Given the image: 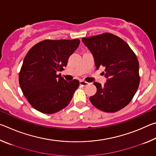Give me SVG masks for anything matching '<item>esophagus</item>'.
<instances>
[{"mask_svg": "<svg viewBox=\"0 0 156 156\" xmlns=\"http://www.w3.org/2000/svg\"><path fill=\"white\" fill-rule=\"evenodd\" d=\"M89 84V83H87V82H85L84 80H80V84H81V85H83V86H87V85H88Z\"/></svg>", "mask_w": 156, "mask_h": 156, "instance_id": "34e87169", "label": "esophagus"}]
</instances>
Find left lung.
Masks as SVG:
<instances>
[{"instance_id": "left-lung-1", "label": "left lung", "mask_w": 156, "mask_h": 156, "mask_svg": "<svg viewBox=\"0 0 156 156\" xmlns=\"http://www.w3.org/2000/svg\"><path fill=\"white\" fill-rule=\"evenodd\" d=\"M83 42L93 55L96 69L105 67L104 86L94 83L96 94L89 98L97 109L113 113L126 107L140 84L139 62L129 44L117 36L105 33L83 38Z\"/></svg>"}]
</instances>
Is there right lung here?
I'll use <instances>...</instances> for the list:
<instances>
[{"label":"right lung","mask_w":156,"mask_h":156,"mask_svg":"<svg viewBox=\"0 0 156 156\" xmlns=\"http://www.w3.org/2000/svg\"><path fill=\"white\" fill-rule=\"evenodd\" d=\"M80 44L74 40H44L29 50L19 73V84L30 104L47 114L69 104L79 86L78 80L67 81L58 74Z\"/></svg>","instance_id":"1"}]
</instances>
